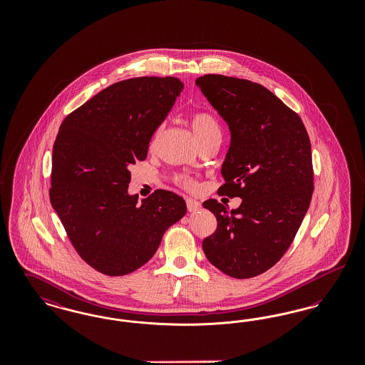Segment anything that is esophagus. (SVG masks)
<instances>
[{
	"mask_svg": "<svg viewBox=\"0 0 365 365\" xmlns=\"http://www.w3.org/2000/svg\"><path fill=\"white\" fill-rule=\"evenodd\" d=\"M186 205H187L189 212H195V210H198V209L201 208V204H200L198 201L192 200V198H187V200H186Z\"/></svg>",
	"mask_w": 365,
	"mask_h": 365,
	"instance_id": "obj_1",
	"label": "esophagus"
}]
</instances>
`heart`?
Returning <instances> with one entry per match:
<instances>
[{"label": "heart", "mask_w": 365, "mask_h": 365, "mask_svg": "<svg viewBox=\"0 0 365 365\" xmlns=\"http://www.w3.org/2000/svg\"><path fill=\"white\" fill-rule=\"evenodd\" d=\"M190 124L195 137L198 139V142L202 145H207L210 142H220L222 139V124L219 122V119L209 110H197L191 115ZM164 130V124H160L156 128V131L153 133V137L150 139V148L155 149L157 142L160 139V135ZM175 180L182 185L186 189H194L195 187V182L190 179L186 175H176Z\"/></svg>", "instance_id": "1"}]
</instances>
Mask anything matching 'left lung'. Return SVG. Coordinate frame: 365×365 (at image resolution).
Wrapping results in <instances>:
<instances>
[{"instance_id":"left-lung-1","label":"left lung","mask_w":365,"mask_h":365,"mask_svg":"<svg viewBox=\"0 0 365 365\" xmlns=\"http://www.w3.org/2000/svg\"><path fill=\"white\" fill-rule=\"evenodd\" d=\"M195 85L231 133L217 192L242 198L231 210L216 200L202 204L217 220L202 249L228 277L253 278L282 259L309 208L311 140L294 110L259 83L208 73Z\"/></svg>"}]
</instances>
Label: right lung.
Returning a JSON list of instances; mask_svg holds the SVG:
<instances>
[{
    "mask_svg": "<svg viewBox=\"0 0 365 365\" xmlns=\"http://www.w3.org/2000/svg\"><path fill=\"white\" fill-rule=\"evenodd\" d=\"M183 90L173 76L113 83L71 112L53 146L51 202L72 246L96 271L122 277L156 253L164 232L186 215L173 191L138 202L130 168Z\"/></svg>",
    "mask_w": 365,
    "mask_h": 365,
    "instance_id": "add662e5",
    "label": "right lung"
}]
</instances>
